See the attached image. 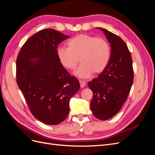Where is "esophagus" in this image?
I'll use <instances>...</instances> for the list:
<instances>
[{"label":"esophagus","mask_w":155,"mask_h":155,"mask_svg":"<svg viewBox=\"0 0 155 155\" xmlns=\"http://www.w3.org/2000/svg\"><path fill=\"white\" fill-rule=\"evenodd\" d=\"M79 83H80V87H81V88L85 87V81L80 80V81H79Z\"/></svg>","instance_id":"obj_1"}]
</instances>
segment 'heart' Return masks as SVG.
I'll return each mask as SVG.
<instances>
[{"label":"heart","mask_w":155,"mask_h":155,"mask_svg":"<svg viewBox=\"0 0 155 155\" xmlns=\"http://www.w3.org/2000/svg\"><path fill=\"white\" fill-rule=\"evenodd\" d=\"M57 55L61 64L68 70L76 68L79 59L81 64L74 74L86 79L93 72L100 74L105 69L110 58V47L104 38L83 34L70 39L68 48L59 47Z\"/></svg>","instance_id":"1"}]
</instances>
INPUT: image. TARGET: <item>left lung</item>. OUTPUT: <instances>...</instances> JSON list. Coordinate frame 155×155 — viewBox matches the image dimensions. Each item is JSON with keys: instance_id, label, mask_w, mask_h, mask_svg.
Instances as JSON below:
<instances>
[{"instance_id": "obj_1", "label": "left lung", "mask_w": 155, "mask_h": 155, "mask_svg": "<svg viewBox=\"0 0 155 155\" xmlns=\"http://www.w3.org/2000/svg\"><path fill=\"white\" fill-rule=\"evenodd\" d=\"M97 28L110 43V58L105 69L88 86L93 92L91 109L94 116L107 120L118 113L127 99L134 79L133 60L122 39L105 28Z\"/></svg>"}]
</instances>
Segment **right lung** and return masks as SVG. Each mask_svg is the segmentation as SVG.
I'll use <instances>...</instances> for the list:
<instances>
[{
	"label": "right lung",
	"mask_w": 155,
	"mask_h": 155,
	"mask_svg": "<svg viewBox=\"0 0 155 155\" xmlns=\"http://www.w3.org/2000/svg\"><path fill=\"white\" fill-rule=\"evenodd\" d=\"M68 37L54 29L41 30L26 41L17 58L18 87L31 114L47 125L67 118L70 100L80 88L57 55L58 46Z\"/></svg>",
	"instance_id": "add662e5"
}]
</instances>
